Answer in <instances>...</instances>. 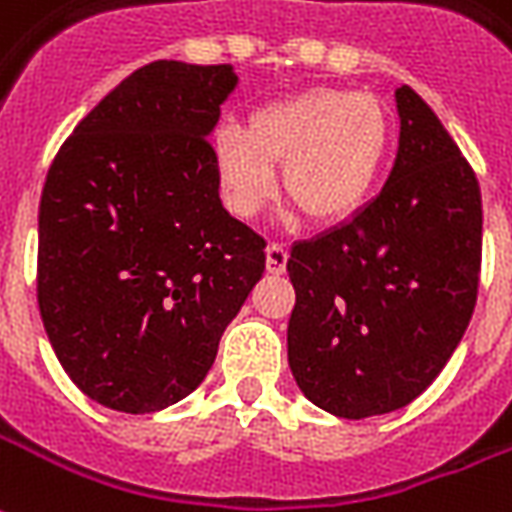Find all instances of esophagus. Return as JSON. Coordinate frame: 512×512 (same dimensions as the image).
Here are the masks:
<instances>
[{"label":"esophagus","instance_id":"34e87169","mask_svg":"<svg viewBox=\"0 0 512 512\" xmlns=\"http://www.w3.org/2000/svg\"><path fill=\"white\" fill-rule=\"evenodd\" d=\"M266 266L271 274H282L287 266V246L279 241H271L266 249Z\"/></svg>","mask_w":512,"mask_h":512}]
</instances>
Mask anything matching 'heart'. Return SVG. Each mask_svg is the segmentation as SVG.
<instances>
[{
    "instance_id": "obj_1",
    "label": "heart",
    "mask_w": 512,
    "mask_h": 512,
    "mask_svg": "<svg viewBox=\"0 0 512 512\" xmlns=\"http://www.w3.org/2000/svg\"><path fill=\"white\" fill-rule=\"evenodd\" d=\"M388 146L391 116L377 97L312 89L255 111L249 127L217 130L214 162L238 217H255L271 203L276 165H285V198L304 219L328 225L372 195Z\"/></svg>"
}]
</instances>
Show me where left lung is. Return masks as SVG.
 Here are the masks:
<instances>
[{"instance_id": "8db88e82", "label": "left lung", "mask_w": 512, "mask_h": 512, "mask_svg": "<svg viewBox=\"0 0 512 512\" xmlns=\"http://www.w3.org/2000/svg\"><path fill=\"white\" fill-rule=\"evenodd\" d=\"M396 162L372 203L290 249L287 361L320 410L361 420L437 380L475 312L483 206L475 170L410 86Z\"/></svg>"}]
</instances>
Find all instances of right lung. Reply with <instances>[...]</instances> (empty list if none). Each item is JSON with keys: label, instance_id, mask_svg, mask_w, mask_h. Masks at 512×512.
I'll list each match as a JSON object with an SVG mask.
<instances>
[{"label": "right lung", "instance_id": "add662e5", "mask_svg": "<svg viewBox=\"0 0 512 512\" xmlns=\"http://www.w3.org/2000/svg\"><path fill=\"white\" fill-rule=\"evenodd\" d=\"M230 64L151 62L86 113L40 198L37 304L70 380L146 415L198 388L266 271V238L219 200L208 135Z\"/></svg>", "mask_w": 512, "mask_h": 512}]
</instances>
